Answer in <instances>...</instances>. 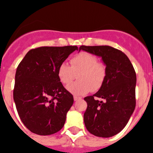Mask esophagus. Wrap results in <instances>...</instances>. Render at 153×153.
I'll return each mask as SVG.
<instances>
[{
	"label": "esophagus",
	"mask_w": 153,
	"mask_h": 153,
	"mask_svg": "<svg viewBox=\"0 0 153 153\" xmlns=\"http://www.w3.org/2000/svg\"><path fill=\"white\" fill-rule=\"evenodd\" d=\"M80 97H76V96H74V101H76V100H80Z\"/></svg>",
	"instance_id": "obj_1"
}]
</instances>
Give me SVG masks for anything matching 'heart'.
<instances>
[{
    "label": "heart",
    "mask_w": 153,
    "mask_h": 153,
    "mask_svg": "<svg viewBox=\"0 0 153 153\" xmlns=\"http://www.w3.org/2000/svg\"><path fill=\"white\" fill-rule=\"evenodd\" d=\"M71 67L62 63L57 68V76L63 84L68 85L75 79L78 74L79 81L67 87L70 93L76 96L85 95L89 92H95L103 86L107 71L103 63L98 62L95 55L81 52L70 60Z\"/></svg>",
    "instance_id": "b5f03b06"
}]
</instances>
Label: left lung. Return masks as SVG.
<instances>
[{
  "mask_svg": "<svg viewBox=\"0 0 153 153\" xmlns=\"http://www.w3.org/2000/svg\"><path fill=\"white\" fill-rule=\"evenodd\" d=\"M81 50L100 56L107 71L103 86L94 95L84 98L87 103L85 126L94 136L111 137L126 126L136 107V72L128 56L120 50L83 45L79 47Z\"/></svg>",
  "mask_w": 153,
  "mask_h": 153,
  "instance_id": "obj_1",
  "label": "left lung"
}]
</instances>
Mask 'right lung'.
I'll list each match as a JSON object with an SVG mask.
<instances>
[{"mask_svg":"<svg viewBox=\"0 0 153 153\" xmlns=\"http://www.w3.org/2000/svg\"><path fill=\"white\" fill-rule=\"evenodd\" d=\"M76 50V46L37 47L19 63L13 100L22 123L35 134H53L64 126L74 97L58 78L57 68Z\"/></svg>","mask_w":153,"mask_h":153,"instance_id":"obj_1","label":"right lung"}]
</instances>
